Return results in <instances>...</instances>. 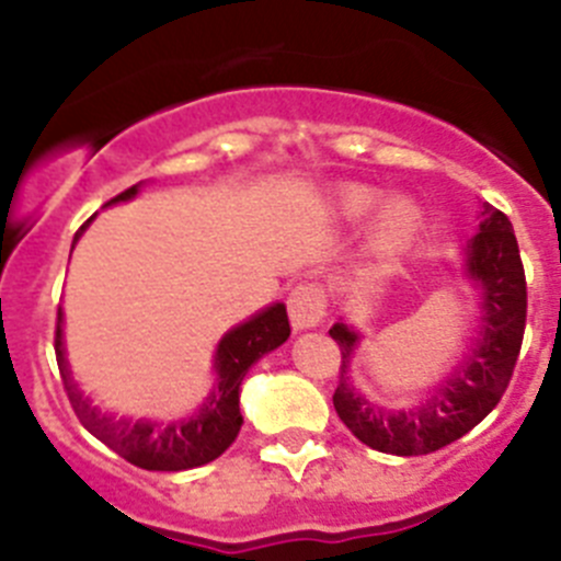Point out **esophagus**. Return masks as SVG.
Segmentation results:
<instances>
[{"label":"esophagus","instance_id":"1","mask_svg":"<svg viewBox=\"0 0 561 561\" xmlns=\"http://www.w3.org/2000/svg\"><path fill=\"white\" fill-rule=\"evenodd\" d=\"M289 317L297 331L317 329L325 320V291L317 284H300L289 295Z\"/></svg>","mask_w":561,"mask_h":561}]
</instances>
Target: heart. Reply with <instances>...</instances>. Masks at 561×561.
I'll return each mask as SVG.
<instances>
[{"label": "heart", "mask_w": 561, "mask_h": 561, "mask_svg": "<svg viewBox=\"0 0 561 561\" xmlns=\"http://www.w3.org/2000/svg\"><path fill=\"white\" fill-rule=\"evenodd\" d=\"M379 202V193H374L370 187H345L342 191L340 207L345 216L351 219H362L368 216L370 210ZM421 230V210L408 199H393L379 216V225H376V238H379L381 247H404L410 244Z\"/></svg>", "instance_id": "heart-1"}]
</instances>
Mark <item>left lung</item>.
<instances>
[{
	"label": "left lung",
	"instance_id": "8db88e82",
	"mask_svg": "<svg viewBox=\"0 0 561 561\" xmlns=\"http://www.w3.org/2000/svg\"><path fill=\"white\" fill-rule=\"evenodd\" d=\"M466 275L483 291V329L460 368L419 408L385 410L370 404L348 379V362L359 334L345 323L329 331L342 354L334 410L370 449L401 458L430 455L463 438L503 399L523 345L528 291L512 221L497 207L483 205L480 232L466 247Z\"/></svg>",
	"mask_w": 561,
	"mask_h": 561
}]
</instances>
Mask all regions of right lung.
<instances>
[{"label":"right lung","instance_id":"right-lung-1","mask_svg":"<svg viewBox=\"0 0 561 561\" xmlns=\"http://www.w3.org/2000/svg\"><path fill=\"white\" fill-rule=\"evenodd\" d=\"M137 191H140V185H131L121 196L108 199L106 205L131 199V196H137ZM83 227L76 232V241L83 232ZM76 241H72V247H76ZM289 334L291 329L284 304L270 306V309H264L261 314L247 320V323L227 331L221 336L219 348H216V362H213V368H216V390L207 396L199 413L191 415L187 421H171V424L114 419V415L95 408L78 390L72 370L67 365V356H64L61 309H58L56 323V359L69 404H72L78 421L89 433L95 435L98 440H103L112 453L126 458L128 463L148 469V472H182V469L210 463L236 440L238 430L244 424L241 410H238V390H241L247 370L261 356L275 351L277 345H284Z\"/></svg>","mask_w":561,"mask_h":561}]
</instances>
